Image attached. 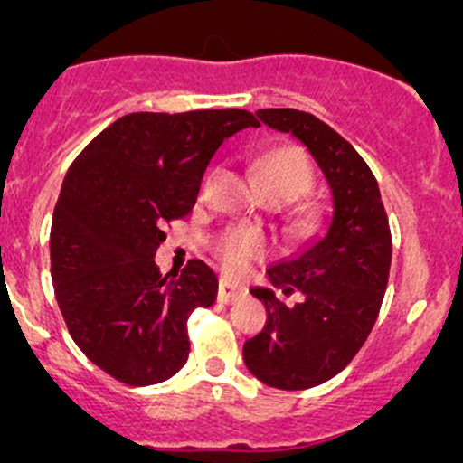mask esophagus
I'll list each match as a JSON object with an SVG mask.
<instances>
[{
    "label": "esophagus",
    "instance_id": "34e87169",
    "mask_svg": "<svg viewBox=\"0 0 463 463\" xmlns=\"http://www.w3.org/2000/svg\"><path fill=\"white\" fill-rule=\"evenodd\" d=\"M246 296V288L244 287H237V284L228 282V279H219V302H223V305H232V302L241 300V298Z\"/></svg>",
    "mask_w": 463,
    "mask_h": 463
}]
</instances>
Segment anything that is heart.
Masks as SVG:
<instances>
[{
  "instance_id": "obj_1",
  "label": "heart",
  "mask_w": 463,
  "mask_h": 463,
  "mask_svg": "<svg viewBox=\"0 0 463 463\" xmlns=\"http://www.w3.org/2000/svg\"><path fill=\"white\" fill-rule=\"evenodd\" d=\"M255 176H258L261 193L278 194L287 203L296 202L314 184V170H311L309 158L305 156V152L293 147L278 149L261 158ZM269 249V237L250 226L228 228L214 240V255L222 261L223 269L232 275L246 273L250 261L264 258Z\"/></svg>"
}]
</instances>
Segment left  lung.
<instances>
[{
    "label": "left lung",
    "mask_w": 463,
    "mask_h": 463,
    "mask_svg": "<svg viewBox=\"0 0 463 463\" xmlns=\"http://www.w3.org/2000/svg\"><path fill=\"white\" fill-rule=\"evenodd\" d=\"M255 114L305 145L331 193L325 232L270 264V287L250 288L264 302L266 325L244 343L246 367L278 390H307L343 372L370 335L390 275V223L374 175L338 132L307 111ZM278 288L298 292L297 305L279 303Z\"/></svg>",
    "instance_id": "1"
}]
</instances>
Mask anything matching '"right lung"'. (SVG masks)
I'll return each mask as SVG.
<instances>
[{
	"label": "right lung",
	"instance_id": "add662e5",
	"mask_svg": "<svg viewBox=\"0 0 463 463\" xmlns=\"http://www.w3.org/2000/svg\"><path fill=\"white\" fill-rule=\"evenodd\" d=\"M246 128L258 120L244 109L128 114L69 167L51 223L55 300L80 352L116 381L154 385L188 361V318L214 305L217 275L202 260L161 275L154 255L219 145Z\"/></svg>",
	"mask_w": 463,
	"mask_h": 463
}]
</instances>
